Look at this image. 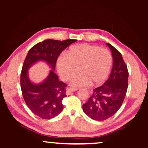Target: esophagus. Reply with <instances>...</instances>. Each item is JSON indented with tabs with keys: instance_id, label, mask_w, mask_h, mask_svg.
Returning a JSON list of instances; mask_svg holds the SVG:
<instances>
[{
	"instance_id": "34e87169",
	"label": "esophagus",
	"mask_w": 148,
	"mask_h": 148,
	"mask_svg": "<svg viewBox=\"0 0 148 148\" xmlns=\"http://www.w3.org/2000/svg\"><path fill=\"white\" fill-rule=\"evenodd\" d=\"M77 91V88H68L66 90V94L67 95H69L72 92H74V91Z\"/></svg>"
}]
</instances>
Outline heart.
Instances as JSON below:
<instances>
[{
	"instance_id": "heart-1",
	"label": "heart",
	"mask_w": 148,
	"mask_h": 148,
	"mask_svg": "<svg viewBox=\"0 0 148 148\" xmlns=\"http://www.w3.org/2000/svg\"><path fill=\"white\" fill-rule=\"evenodd\" d=\"M112 64V56L109 50L87 44H76L70 47L67 54H62L57 59V71L61 78L69 80L74 87L86 86L90 82L97 85L108 76Z\"/></svg>"
}]
</instances>
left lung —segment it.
<instances>
[{"label": "left lung", "mask_w": 148, "mask_h": 148, "mask_svg": "<svg viewBox=\"0 0 148 148\" xmlns=\"http://www.w3.org/2000/svg\"><path fill=\"white\" fill-rule=\"evenodd\" d=\"M106 45L114 59L111 74L103 86L92 90L88 101L83 104L85 114L96 121L106 120L118 111L128 88L129 72L121 54L111 44Z\"/></svg>", "instance_id": "left-lung-1"}]
</instances>
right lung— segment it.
I'll return each mask as SVG.
<instances>
[{
	"mask_svg": "<svg viewBox=\"0 0 148 148\" xmlns=\"http://www.w3.org/2000/svg\"><path fill=\"white\" fill-rule=\"evenodd\" d=\"M76 41L72 39L62 41L45 40L32 47L27 55L20 79L22 95L31 111L42 119L53 118L63 109L62 101L66 97L67 85L59 81L53 71L57 58L62 50ZM38 60L46 62L53 71H50L49 77L44 82L36 85L29 80L27 71L32 64Z\"/></svg>",
	"mask_w": 148,
	"mask_h": 148,
	"instance_id": "add662e5",
	"label": "right lung"
}]
</instances>
